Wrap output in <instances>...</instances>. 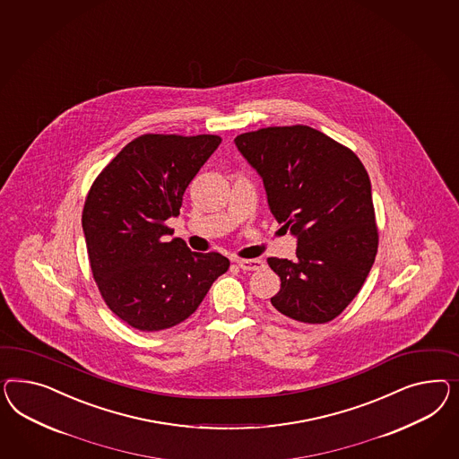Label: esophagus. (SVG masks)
I'll use <instances>...</instances> for the list:
<instances>
[{"label":"esophagus","instance_id":"esophagus-1","mask_svg":"<svg viewBox=\"0 0 459 459\" xmlns=\"http://www.w3.org/2000/svg\"><path fill=\"white\" fill-rule=\"evenodd\" d=\"M236 264H238L241 270H245V272H255V270L263 268L264 263H263L262 260H258V258H253V260H236Z\"/></svg>","mask_w":459,"mask_h":459}]
</instances>
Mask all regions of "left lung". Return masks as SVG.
<instances>
[{"label":"left lung","instance_id":"left-lung-1","mask_svg":"<svg viewBox=\"0 0 459 459\" xmlns=\"http://www.w3.org/2000/svg\"><path fill=\"white\" fill-rule=\"evenodd\" d=\"M235 144L260 174L276 221L297 238L293 262L268 258L281 281L272 305L303 324L333 320L362 289L377 253L364 164L308 126L247 132Z\"/></svg>","mask_w":459,"mask_h":459}]
</instances>
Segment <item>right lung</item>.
<instances>
[{
    "mask_svg": "<svg viewBox=\"0 0 459 459\" xmlns=\"http://www.w3.org/2000/svg\"><path fill=\"white\" fill-rule=\"evenodd\" d=\"M221 144L218 135L145 134L126 145L92 184L82 212L93 278L108 308L143 332L181 324L230 268L169 235L186 187Z\"/></svg>",
    "mask_w": 459,
    "mask_h": 459,
    "instance_id": "obj_1",
    "label": "right lung"
}]
</instances>
